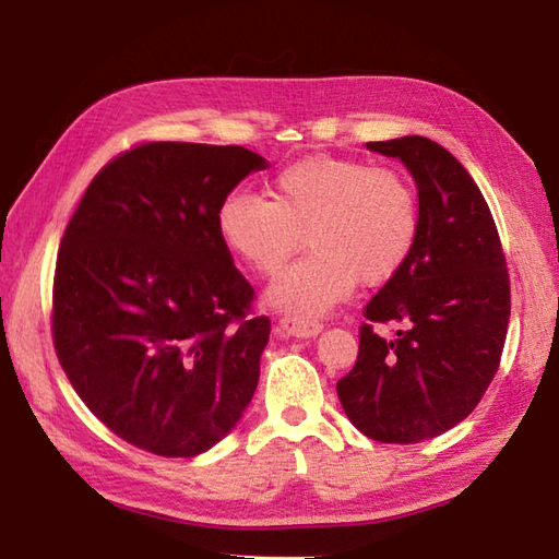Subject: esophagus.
<instances>
[{"mask_svg": "<svg viewBox=\"0 0 559 559\" xmlns=\"http://www.w3.org/2000/svg\"><path fill=\"white\" fill-rule=\"evenodd\" d=\"M323 330V323L318 321H304V318L296 316H284L277 323V335L280 337H313Z\"/></svg>", "mask_w": 559, "mask_h": 559, "instance_id": "1", "label": "esophagus"}]
</instances>
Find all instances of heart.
Returning <instances> with one entry per match:
<instances>
[{"label":"heart","mask_w":559,"mask_h":559,"mask_svg":"<svg viewBox=\"0 0 559 559\" xmlns=\"http://www.w3.org/2000/svg\"><path fill=\"white\" fill-rule=\"evenodd\" d=\"M423 207L413 180L393 166L347 156H304L277 170L267 200L231 192L216 210L224 246L272 277L301 248L311 253L272 284V306L316 318L347 299L359 284L379 287L413 255Z\"/></svg>","instance_id":"b5f03b06"}]
</instances>
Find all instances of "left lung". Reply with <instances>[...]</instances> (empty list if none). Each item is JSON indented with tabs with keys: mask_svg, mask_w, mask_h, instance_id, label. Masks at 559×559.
I'll list each match as a JSON object with an SVG mask.
<instances>
[{
	"mask_svg": "<svg viewBox=\"0 0 559 559\" xmlns=\"http://www.w3.org/2000/svg\"><path fill=\"white\" fill-rule=\"evenodd\" d=\"M409 168L423 224L405 267L364 306L359 355L337 381L349 423L381 443L435 439L492 383L511 313L507 258L480 188L427 136L369 142ZM395 322V338L376 324Z\"/></svg>",
	"mask_w": 559,
	"mask_h": 559,
	"instance_id": "1",
	"label": "left lung"
}]
</instances>
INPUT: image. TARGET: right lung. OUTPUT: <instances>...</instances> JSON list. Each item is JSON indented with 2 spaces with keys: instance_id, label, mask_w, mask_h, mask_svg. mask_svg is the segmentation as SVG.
Returning <instances> with one entry per match:
<instances>
[{
  "instance_id": "1",
  "label": "right lung",
  "mask_w": 559,
  "mask_h": 559,
  "mask_svg": "<svg viewBox=\"0 0 559 559\" xmlns=\"http://www.w3.org/2000/svg\"><path fill=\"white\" fill-rule=\"evenodd\" d=\"M265 158L243 146L142 142L98 170L67 224L52 345L112 435L166 459L212 449L241 419L270 318L216 229Z\"/></svg>"
}]
</instances>
